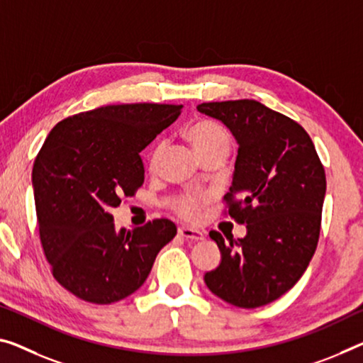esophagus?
I'll return each mask as SVG.
<instances>
[{
	"instance_id": "1",
	"label": "esophagus",
	"mask_w": 363,
	"mask_h": 363,
	"mask_svg": "<svg viewBox=\"0 0 363 363\" xmlns=\"http://www.w3.org/2000/svg\"><path fill=\"white\" fill-rule=\"evenodd\" d=\"M178 235H182L183 238H188V240H194V242L204 240V233L203 232L194 230V228H189V227H185V225L178 228Z\"/></svg>"
}]
</instances>
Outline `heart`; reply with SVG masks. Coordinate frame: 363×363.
Masks as SVG:
<instances>
[{"label": "heart", "instance_id": "1", "mask_svg": "<svg viewBox=\"0 0 363 363\" xmlns=\"http://www.w3.org/2000/svg\"><path fill=\"white\" fill-rule=\"evenodd\" d=\"M186 136L189 141H191L194 149L198 150L199 155H203L204 152H208V150L217 146H228L227 131L219 123H216V121H211V120L193 121V123L188 126ZM164 147H165L164 141H160L154 146L152 152L149 155L150 170H154L155 167H157L160 155L164 152ZM206 203H208V196H206V194L188 191L177 199L174 209L178 216L183 217V219L194 220L201 214V211H203Z\"/></svg>", "mask_w": 363, "mask_h": 363}]
</instances>
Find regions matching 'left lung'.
Returning <instances> with one entry per match:
<instances>
[{"label": "left lung", "mask_w": 363, "mask_h": 363, "mask_svg": "<svg viewBox=\"0 0 363 363\" xmlns=\"http://www.w3.org/2000/svg\"><path fill=\"white\" fill-rule=\"evenodd\" d=\"M238 143L224 214L247 224L233 242L211 230L222 253L206 272L209 291L240 308L274 302L297 284L313 258L321 228L326 175L313 141L297 121L256 100L198 105Z\"/></svg>", "instance_id": "left-lung-1"}]
</instances>
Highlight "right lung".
Returning a JSON list of instances; mask_svg holds the SVG:
<instances>
[{
    "label": "right lung",
    "instance_id": "obj_1",
    "mask_svg": "<svg viewBox=\"0 0 363 363\" xmlns=\"http://www.w3.org/2000/svg\"><path fill=\"white\" fill-rule=\"evenodd\" d=\"M180 113L172 104L105 105L60 121L38 150L32 185L40 243L53 277L77 298H126L177 235L169 219L116 232L110 209L143 186L139 152Z\"/></svg>",
    "mask_w": 363,
    "mask_h": 363
}]
</instances>
